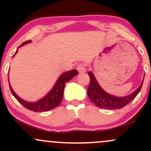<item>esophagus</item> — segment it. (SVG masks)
<instances>
[{"mask_svg":"<svg viewBox=\"0 0 151 151\" xmlns=\"http://www.w3.org/2000/svg\"><path fill=\"white\" fill-rule=\"evenodd\" d=\"M77 70L79 71V73H83V72H86V66L84 64H79V65L77 67Z\"/></svg>","mask_w":151,"mask_h":151,"instance_id":"1","label":"esophagus"}]
</instances>
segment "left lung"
<instances>
[{
  "label": "left lung",
  "instance_id": "left-lung-1",
  "mask_svg": "<svg viewBox=\"0 0 151 151\" xmlns=\"http://www.w3.org/2000/svg\"><path fill=\"white\" fill-rule=\"evenodd\" d=\"M90 77V83L87 89V94L92 103L101 109H119L124 107L129 104L141 91L143 80L141 84L131 94L124 97H117L106 93L98 84L91 72H88ZM145 76V75H144Z\"/></svg>",
  "mask_w": 151,
  "mask_h": 151
}]
</instances>
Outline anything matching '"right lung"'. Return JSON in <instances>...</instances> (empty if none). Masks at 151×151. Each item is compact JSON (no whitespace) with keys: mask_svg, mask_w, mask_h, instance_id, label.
<instances>
[{"mask_svg":"<svg viewBox=\"0 0 151 151\" xmlns=\"http://www.w3.org/2000/svg\"><path fill=\"white\" fill-rule=\"evenodd\" d=\"M31 42V40H27L24 42L20 47H21L24 45L27 44V43ZM18 50L14 54V55L17 53ZM78 74V72L76 70H70L68 72H65L59 77L58 80L55 83V86L52 89L51 91H50L47 94L42 98V99L39 100L37 102H27L24 101L17 96V94L13 91V89L11 88V86L9 84L10 89L11 91L12 94L15 96L18 101L20 102L21 104L25 107L26 109H29V110L35 112H42V111H47L51 110L55 107H57L60 104L61 102L62 97H63V93H64V89H65V83L67 82L76 76Z\"/></svg>","mask_w":151,"mask_h":151,"instance_id":"add662e5","label":"right lung"}]
</instances>
